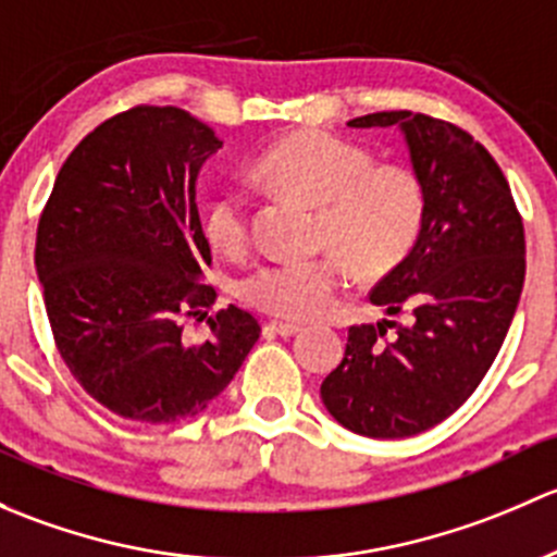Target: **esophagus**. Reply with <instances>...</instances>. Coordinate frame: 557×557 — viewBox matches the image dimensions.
I'll list each match as a JSON object with an SVG mask.
<instances>
[{"instance_id":"1","label":"esophagus","mask_w":557,"mask_h":557,"mask_svg":"<svg viewBox=\"0 0 557 557\" xmlns=\"http://www.w3.org/2000/svg\"><path fill=\"white\" fill-rule=\"evenodd\" d=\"M300 330H302L300 324H289V321H268V324H265V335L292 337V335H297Z\"/></svg>"}]
</instances>
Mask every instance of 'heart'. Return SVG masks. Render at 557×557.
Wrapping results in <instances>:
<instances>
[{"mask_svg":"<svg viewBox=\"0 0 557 557\" xmlns=\"http://www.w3.org/2000/svg\"><path fill=\"white\" fill-rule=\"evenodd\" d=\"M257 174L278 190L319 206L317 244L324 255L273 260L255 268L238 292L257 311L289 321L324 317L346 281L383 278L399 268L426 225L429 195L421 174L405 163H375L367 147L321 128L281 136L257 158ZM206 238L220 251L249 240V203L238 187L211 198Z\"/></svg>","mask_w":557,"mask_h":557,"instance_id":"1","label":"heart"}]
</instances>
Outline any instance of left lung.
<instances>
[{"mask_svg": "<svg viewBox=\"0 0 557 557\" xmlns=\"http://www.w3.org/2000/svg\"><path fill=\"white\" fill-rule=\"evenodd\" d=\"M348 125L405 131L429 211L407 260L370 292L410 321L354 324L321 399L362 437H412L453 416L491 370L523 292V216L491 152L448 120L399 109Z\"/></svg>", "mask_w": 557, "mask_h": 557, "instance_id": "1", "label": "left lung"}]
</instances>
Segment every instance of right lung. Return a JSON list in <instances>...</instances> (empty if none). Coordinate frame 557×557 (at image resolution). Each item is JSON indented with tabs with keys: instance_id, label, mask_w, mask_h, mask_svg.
<instances>
[{
	"instance_id": "1",
	"label": "right lung",
	"mask_w": 557,
	"mask_h": 557,
	"mask_svg": "<svg viewBox=\"0 0 557 557\" xmlns=\"http://www.w3.org/2000/svg\"><path fill=\"white\" fill-rule=\"evenodd\" d=\"M222 141L190 112L139 104L96 125L61 165L39 214L34 265L53 343L114 416L174 423L233 381L260 321L214 311L198 169ZM206 318L210 332H186Z\"/></svg>"
}]
</instances>
